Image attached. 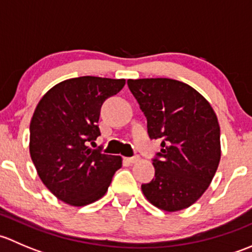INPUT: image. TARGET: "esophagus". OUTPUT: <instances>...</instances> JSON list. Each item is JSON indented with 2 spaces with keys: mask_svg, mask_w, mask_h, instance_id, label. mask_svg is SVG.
I'll list each match as a JSON object with an SVG mask.
<instances>
[{
  "mask_svg": "<svg viewBox=\"0 0 252 252\" xmlns=\"http://www.w3.org/2000/svg\"><path fill=\"white\" fill-rule=\"evenodd\" d=\"M126 161L131 164H135V163H138V162H140L141 158L139 156H134V157H130V158H126Z\"/></svg>",
  "mask_w": 252,
  "mask_h": 252,
  "instance_id": "esophagus-1",
  "label": "esophagus"
}]
</instances>
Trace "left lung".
Listing matches in <instances>:
<instances>
[{"instance_id":"8db88e82","label":"left lung","mask_w":252,"mask_h":252,"mask_svg":"<svg viewBox=\"0 0 252 252\" xmlns=\"http://www.w3.org/2000/svg\"><path fill=\"white\" fill-rule=\"evenodd\" d=\"M147 119L151 139L161 140L155 178L141 190L166 212L190 207L210 187L220 159V129L207 100L188 84L168 78L129 79Z\"/></svg>"}]
</instances>
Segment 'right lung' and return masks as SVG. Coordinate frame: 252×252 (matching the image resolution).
Returning a JSON list of instances; mask_svg holds the SVG:
<instances>
[{
  "label": "right lung",
  "mask_w": 252,
  "mask_h": 252,
  "mask_svg": "<svg viewBox=\"0 0 252 252\" xmlns=\"http://www.w3.org/2000/svg\"><path fill=\"white\" fill-rule=\"evenodd\" d=\"M126 79L79 77L51 88L30 122L29 151L45 187L75 207L97 201L107 192L122 157L93 150L100 135L103 101L116 95Z\"/></svg>",
  "instance_id": "right-lung-1"
}]
</instances>
